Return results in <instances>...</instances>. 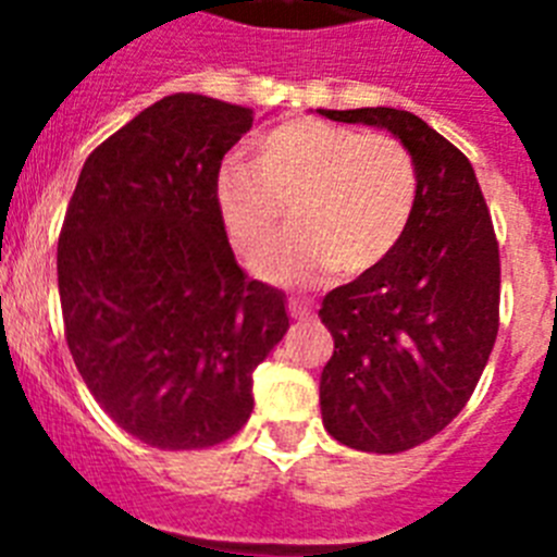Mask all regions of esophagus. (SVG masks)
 I'll return each instance as SVG.
<instances>
[{
  "instance_id": "esophagus-1",
  "label": "esophagus",
  "mask_w": 557,
  "mask_h": 557,
  "mask_svg": "<svg viewBox=\"0 0 557 557\" xmlns=\"http://www.w3.org/2000/svg\"><path fill=\"white\" fill-rule=\"evenodd\" d=\"M289 314H293L295 321H307L309 314H312V304L307 298H289Z\"/></svg>"
}]
</instances>
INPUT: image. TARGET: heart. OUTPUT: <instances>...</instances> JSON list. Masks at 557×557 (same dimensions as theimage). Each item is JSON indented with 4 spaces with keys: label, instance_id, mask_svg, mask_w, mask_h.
<instances>
[{
    "label": "heart",
    "instance_id": "1",
    "mask_svg": "<svg viewBox=\"0 0 557 557\" xmlns=\"http://www.w3.org/2000/svg\"><path fill=\"white\" fill-rule=\"evenodd\" d=\"M418 175L387 133L323 120H289L253 141L248 166H223L218 209L231 245L248 259L268 253L293 211L295 231L256 264L268 282L312 284L376 270L398 248Z\"/></svg>",
    "mask_w": 557,
    "mask_h": 557
}]
</instances>
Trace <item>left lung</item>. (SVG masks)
<instances>
[{
	"label": "left lung",
	"instance_id": "obj_1",
	"mask_svg": "<svg viewBox=\"0 0 557 557\" xmlns=\"http://www.w3.org/2000/svg\"><path fill=\"white\" fill-rule=\"evenodd\" d=\"M318 113L393 133L416 164V209L398 248L332 289L318 312L334 337L323 426L351 449L396 455L444 430L485 371L499 329V245L471 161L416 113Z\"/></svg>",
	"mask_w": 557,
	"mask_h": 557
}]
</instances>
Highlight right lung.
Here are the masks:
<instances>
[{
	"label": "right lung",
	"mask_w": 557,
	"mask_h": 557,
	"mask_svg": "<svg viewBox=\"0 0 557 557\" xmlns=\"http://www.w3.org/2000/svg\"><path fill=\"white\" fill-rule=\"evenodd\" d=\"M253 111L170 95L86 159L58 239L72 359L141 444L206 449L253 412V371L287 334L284 293L236 264L218 209L223 156Z\"/></svg>",
	"instance_id": "1"
}]
</instances>
